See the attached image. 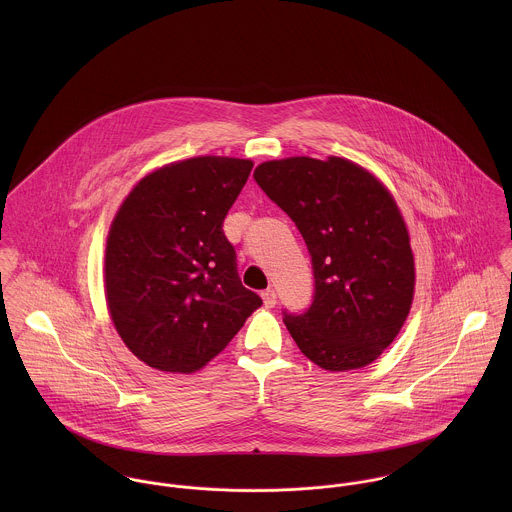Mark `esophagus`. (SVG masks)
<instances>
[{
    "instance_id": "esophagus-1",
    "label": "esophagus",
    "mask_w": 512,
    "mask_h": 512,
    "mask_svg": "<svg viewBox=\"0 0 512 512\" xmlns=\"http://www.w3.org/2000/svg\"><path fill=\"white\" fill-rule=\"evenodd\" d=\"M262 299H264V305H266V307H274V305H276V292H274V288L264 290V292H262Z\"/></svg>"
}]
</instances>
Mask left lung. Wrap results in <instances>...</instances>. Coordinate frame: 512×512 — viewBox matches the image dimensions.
<instances>
[{
    "label": "left lung",
    "mask_w": 512,
    "mask_h": 512,
    "mask_svg": "<svg viewBox=\"0 0 512 512\" xmlns=\"http://www.w3.org/2000/svg\"><path fill=\"white\" fill-rule=\"evenodd\" d=\"M254 179L295 222L311 256V305L284 309L295 345L325 370L372 363L396 339L414 297V256L394 199L341 157L266 161Z\"/></svg>",
    "instance_id": "left-lung-1"
}]
</instances>
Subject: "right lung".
Here are the masks:
<instances>
[{"label":"right lung","mask_w":512,"mask_h":512,"mask_svg":"<svg viewBox=\"0 0 512 512\" xmlns=\"http://www.w3.org/2000/svg\"><path fill=\"white\" fill-rule=\"evenodd\" d=\"M250 159L193 157L144 177L106 244V299L116 331L146 365L195 372L262 305L242 286L222 230Z\"/></svg>","instance_id":"1"}]
</instances>
